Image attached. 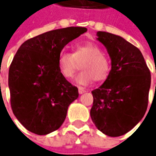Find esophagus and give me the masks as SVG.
Wrapping results in <instances>:
<instances>
[{"mask_svg": "<svg viewBox=\"0 0 156 156\" xmlns=\"http://www.w3.org/2000/svg\"><path fill=\"white\" fill-rule=\"evenodd\" d=\"M78 92H79V94H82L86 92V90H85V89H84L83 87H78Z\"/></svg>", "mask_w": 156, "mask_h": 156, "instance_id": "esophagus-1", "label": "esophagus"}]
</instances>
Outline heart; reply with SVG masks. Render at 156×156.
Masks as SVG:
<instances>
[{
  "mask_svg": "<svg viewBox=\"0 0 156 156\" xmlns=\"http://www.w3.org/2000/svg\"><path fill=\"white\" fill-rule=\"evenodd\" d=\"M81 64V73L75 78V81L85 86L94 80L101 81L107 79L110 72V62L102 54L99 46L93 42L77 44L73 54L62 51L58 56V69L65 78H71Z\"/></svg>",
  "mask_w": 156,
  "mask_h": 156,
  "instance_id": "heart-1",
  "label": "heart"
}]
</instances>
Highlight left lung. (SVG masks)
Segmentation results:
<instances>
[{
  "label": "left lung",
  "instance_id": "1",
  "mask_svg": "<svg viewBox=\"0 0 156 156\" xmlns=\"http://www.w3.org/2000/svg\"><path fill=\"white\" fill-rule=\"evenodd\" d=\"M111 59L104 83L92 91L90 116L105 135L116 137L128 133L143 118L148 103L151 75L141 52L114 34L98 31Z\"/></svg>",
  "mask_w": 156,
  "mask_h": 156
}]
</instances>
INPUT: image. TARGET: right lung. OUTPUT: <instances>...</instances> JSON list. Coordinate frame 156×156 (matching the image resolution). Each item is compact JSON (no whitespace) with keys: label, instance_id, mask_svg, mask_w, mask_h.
I'll return each mask as SVG.
<instances>
[{"label":"right lung","instance_id":"obj_1","mask_svg":"<svg viewBox=\"0 0 156 156\" xmlns=\"http://www.w3.org/2000/svg\"><path fill=\"white\" fill-rule=\"evenodd\" d=\"M87 30L81 27L51 30L26 41L16 52L9 71L11 108L28 131L48 135L62 125L69 106L79 93L61 75L58 56Z\"/></svg>","mask_w":156,"mask_h":156}]
</instances>
